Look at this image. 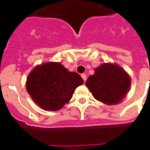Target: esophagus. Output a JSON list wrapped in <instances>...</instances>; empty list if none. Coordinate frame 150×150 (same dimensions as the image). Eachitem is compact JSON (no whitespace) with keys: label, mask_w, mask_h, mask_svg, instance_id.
Here are the masks:
<instances>
[{"label":"esophagus","mask_w":150,"mask_h":150,"mask_svg":"<svg viewBox=\"0 0 150 150\" xmlns=\"http://www.w3.org/2000/svg\"><path fill=\"white\" fill-rule=\"evenodd\" d=\"M81 76H82V79L84 80V82H86V79H87L86 75V74H82V75H81Z\"/></svg>","instance_id":"34e87169"}]
</instances>
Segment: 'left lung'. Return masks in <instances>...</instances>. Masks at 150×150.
<instances>
[{
	"instance_id": "obj_1",
	"label": "left lung",
	"mask_w": 150,
	"mask_h": 150,
	"mask_svg": "<svg viewBox=\"0 0 150 150\" xmlns=\"http://www.w3.org/2000/svg\"><path fill=\"white\" fill-rule=\"evenodd\" d=\"M130 78L117 65L103 64L90 75L86 86L96 100L106 104H117L128 93Z\"/></svg>"
}]
</instances>
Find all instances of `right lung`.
Returning a JSON list of instances; mask_svg holds the SVG:
<instances>
[{"label": "right lung", "instance_id": "obj_1", "mask_svg": "<svg viewBox=\"0 0 150 150\" xmlns=\"http://www.w3.org/2000/svg\"><path fill=\"white\" fill-rule=\"evenodd\" d=\"M82 84L78 73L68 71L60 63L49 62L34 68L27 79L26 89L41 108L54 111L67 103Z\"/></svg>", "mask_w": 150, "mask_h": 150}]
</instances>
